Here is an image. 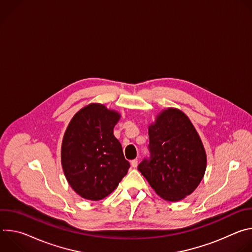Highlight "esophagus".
<instances>
[{
  "label": "esophagus",
  "instance_id": "34e87169",
  "mask_svg": "<svg viewBox=\"0 0 252 252\" xmlns=\"http://www.w3.org/2000/svg\"><path fill=\"white\" fill-rule=\"evenodd\" d=\"M130 164H131L132 167H136V165H137V159H136V158H135V159H132V160L130 161Z\"/></svg>",
  "mask_w": 252,
  "mask_h": 252
}]
</instances>
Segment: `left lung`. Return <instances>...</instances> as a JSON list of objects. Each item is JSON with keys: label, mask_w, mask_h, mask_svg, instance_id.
<instances>
[{"label": "left lung", "mask_w": 252, "mask_h": 252, "mask_svg": "<svg viewBox=\"0 0 252 252\" xmlns=\"http://www.w3.org/2000/svg\"><path fill=\"white\" fill-rule=\"evenodd\" d=\"M150 157L137 169L163 199L178 201L189 195L205 172L206 155L189 119L181 111H163L149 128Z\"/></svg>", "instance_id": "8db88e82"}]
</instances>
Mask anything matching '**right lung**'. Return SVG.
<instances>
[{
  "label": "right lung",
  "mask_w": 252,
  "mask_h": 252,
  "mask_svg": "<svg viewBox=\"0 0 252 252\" xmlns=\"http://www.w3.org/2000/svg\"><path fill=\"white\" fill-rule=\"evenodd\" d=\"M117 112L92 103L71 119L63 139L62 165L82 197L99 200L112 193L130 166L114 135Z\"/></svg>",
  "instance_id": "obj_1"
}]
</instances>
